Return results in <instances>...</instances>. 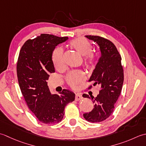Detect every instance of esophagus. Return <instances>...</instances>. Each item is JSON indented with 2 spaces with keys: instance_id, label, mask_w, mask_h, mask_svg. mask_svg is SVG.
I'll return each mask as SVG.
<instances>
[{
  "instance_id": "34e87169",
  "label": "esophagus",
  "mask_w": 146,
  "mask_h": 146,
  "mask_svg": "<svg viewBox=\"0 0 146 146\" xmlns=\"http://www.w3.org/2000/svg\"><path fill=\"white\" fill-rule=\"evenodd\" d=\"M82 99V96L81 94H80L79 93H77L76 94V96H75V100L76 101H79Z\"/></svg>"
}]
</instances>
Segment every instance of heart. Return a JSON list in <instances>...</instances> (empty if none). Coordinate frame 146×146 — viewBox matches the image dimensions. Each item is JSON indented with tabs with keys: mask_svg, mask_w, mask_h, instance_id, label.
<instances>
[{
	"mask_svg": "<svg viewBox=\"0 0 146 146\" xmlns=\"http://www.w3.org/2000/svg\"><path fill=\"white\" fill-rule=\"evenodd\" d=\"M69 44L80 54L85 56V63L88 67L93 66L96 58L92 53L93 47L90 41L84 38H78L71 41ZM52 60L56 69H60L63 67L64 64V51L61 47H57L53 52ZM85 79L84 73L80 70L71 71L66 76L68 84L73 88L84 82Z\"/></svg>",
	"mask_w": 146,
	"mask_h": 146,
	"instance_id": "heart-1",
	"label": "heart"
}]
</instances>
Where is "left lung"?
<instances>
[{"mask_svg": "<svg viewBox=\"0 0 146 146\" xmlns=\"http://www.w3.org/2000/svg\"><path fill=\"white\" fill-rule=\"evenodd\" d=\"M86 37L100 46L102 55L89 81L94 82L93 86L99 85L101 90L96 98L91 96L94 103L93 110L83 116L90 122H100L108 118L114 110L115 103L122 89L123 69L121 55L111 41L99 36L87 35ZM91 88L90 86L89 89ZM82 96L90 98L88 94H84Z\"/></svg>", "mask_w": 146, "mask_h": 146, "instance_id": "8db88e82", "label": "left lung"}]
</instances>
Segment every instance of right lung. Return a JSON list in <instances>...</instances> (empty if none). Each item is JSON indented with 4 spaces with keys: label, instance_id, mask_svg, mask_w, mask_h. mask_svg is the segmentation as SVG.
<instances>
[{
    "label": "right lung",
    "instance_id": "add662e5",
    "mask_svg": "<svg viewBox=\"0 0 146 146\" xmlns=\"http://www.w3.org/2000/svg\"><path fill=\"white\" fill-rule=\"evenodd\" d=\"M68 37L41 34L28 40L20 50L17 63V74L23 96L29 109L41 123L60 122L65 107L75 100V94L63 90L58 94H51L46 81L55 72L52 53L56 46Z\"/></svg>",
    "mask_w": 146,
    "mask_h": 146
}]
</instances>
